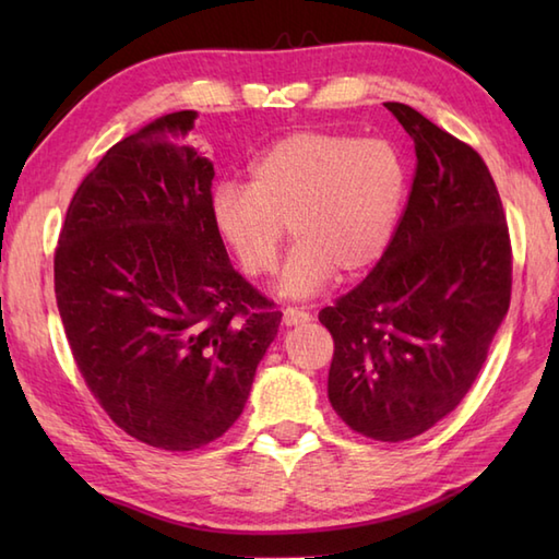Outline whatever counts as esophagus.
Here are the masks:
<instances>
[{"mask_svg": "<svg viewBox=\"0 0 559 559\" xmlns=\"http://www.w3.org/2000/svg\"><path fill=\"white\" fill-rule=\"evenodd\" d=\"M310 319H312V314L305 310H298V307H286V310H283V324L286 326H298V324L310 322Z\"/></svg>", "mask_w": 559, "mask_h": 559, "instance_id": "34e87169", "label": "esophagus"}]
</instances>
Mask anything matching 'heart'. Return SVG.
<instances>
[{"label": "heart", "instance_id": "heart-1", "mask_svg": "<svg viewBox=\"0 0 559 559\" xmlns=\"http://www.w3.org/2000/svg\"><path fill=\"white\" fill-rule=\"evenodd\" d=\"M408 175L386 139L295 132L249 168V185L221 182L211 223L252 278L273 273L288 230L295 237L278 288L310 298L334 278L372 269L389 249Z\"/></svg>", "mask_w": 559, "mask_h": 559}]
</instances>
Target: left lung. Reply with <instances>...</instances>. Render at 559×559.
<instances>
[{
  "instance_id": "left-lung-1",
  "label": "left lung",
  "mask_w": 559,
  "mask_h": 559,
  "mask_svg": "<svg viewBox=\"0 0 559 559\" xmlns=\"http://www.w3.org/2000/svg\"><path fill=\"white\" fill-rule=\"evenodd\" d=\"M415 144L406 211L367 278L319 312L334 336L329 401L350 430L403 442L476 382L512 298V245L488 165L403 103Z\"/></svg>"
}]
</instances>
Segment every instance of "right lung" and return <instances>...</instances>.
<instances>
[{
    "mask_svg": "<svg viewBox=\"0 0 559 559\" xmlns=\"http://www.w3.org/2000/svg\"><path fill=\"white\" fill-rule=\"evenodd\" d=\"M194 110L115 144L79 185L55 295L79 372L110 420L192 451L240 418L281 312L237 273L211 223L213 163Z\"/></svg>",
    "mask_w": 559,
    "mask_h": 559,
    "instance_id": "add662e5",
    "label": "right lung"
}]
</instances>
